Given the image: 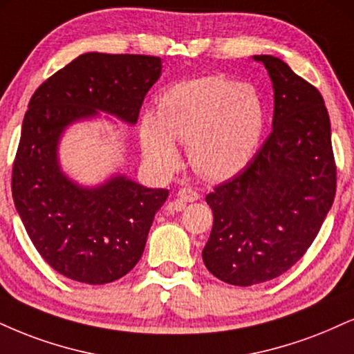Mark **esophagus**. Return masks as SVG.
<instances>
[{"mask_svg":"<svg viewBox=\"0 0 354 354\" xmlns=\"http://www.w3.org/2000/svg\"><path fill=\"white\" fill-rule=\"evenodd\" d=\"M178 199H181V201L185 203H193L196 201V199H199V194L198 191L191 189V188H181L180 191H178Z\"/></svg>","mask_w":354,"mask_h":354,"instance_id":"esophagus-1","label":"esophagus"}]
</instances>
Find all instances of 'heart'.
<instances>
[{"mask_svg": "<svg viewBox=\"0 0 354 354\" xmlns=\"http://www.w3.org/2000/svg\"><path fill=\"white\" fill-rule=\"evenodd\" d=\"M263 127L266 107L254 85L211 75L168 88L156 118H143L142 143L148 160L163 171H171L180 161L173 142L188 143L196 171L225 180L252 160Z\"/></svg>", "mask_w": 354, "mask_h": 354, "instance_id": "1", "label": "heart"}]
</instances>
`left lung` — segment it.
I'll return each instance as SVG.
<instances>
[{"label": "left lung", "instance_id": "left-lung-1", "mask_svg": "<svg viewBox=\"0 0 354 354\" xmlns=\"http://www.w3.org/2000/svg\"><path fill=\"white\" fill-rule=\"evenodd\" d=\"M274 84V129L252 160L206 201L203 249L212 275L237 287L282 275L320 232L336 194L330 117L318 88L274 55H254Z\"/></svg>", "mask_w": 354, "mask_h": 354}]
</instances>
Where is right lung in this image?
<instances>
[{"label":"right lung","mask_w":354,"mask_h":354,"mask_svg":"<svg viewBox=\"0 0 354 354\" xmlns=\"http://www.w3.org/2000/svg\"><path fill=\"white\" fill-rule=\"evenodd\" d=\"M160 74L155 55L88 53L44 80L29 100L12 163V199L37 252L67 279L102 285L129 274L168 189L123 176L79 188L59 169V136L97 110L135 123Z\"/></svg>","instance_id":"add662e5"}]
</instances>
